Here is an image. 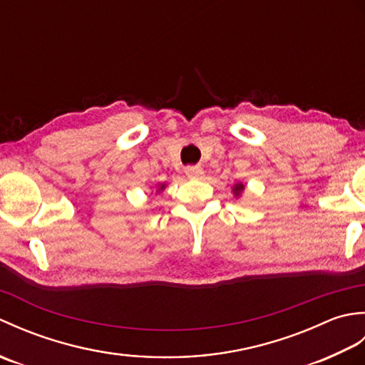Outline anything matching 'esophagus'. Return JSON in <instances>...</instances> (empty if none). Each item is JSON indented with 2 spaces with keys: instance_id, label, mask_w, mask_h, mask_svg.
<instances>
[{
  "instance_id": "34e87169",
  "label": "esophagus",
  "mask_w": 365,
  "mask_h": 365,
  "mask_svg": "<svg viewBox=\"0 0 365 365\" xmlns=\"http://www.w3.org/2000/svg\"><path fill=\"white\" fill-rule=\"evenodd\" d=\"M185 174H187L188 178H199L204 175V169L200 166H188L185 168Z\"/></svg>"
}]
</instances>
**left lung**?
Here are the masks:
<instances>
[{"mask_svg":"<svg viewBox=\"0 0 365 365\" xmlns=\"http://www.w3.org/2000/svg\"><path fill=\"white\" fill-rule=\"evenodd\" d=\"M245 190V185L243 183H237L234 187V195L235 196H240V192H242Z\"/></svg>","mask_w":365,"mask_h":365,"instance_id":"obj_1","label":"left lung"}]
</instances>
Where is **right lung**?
I'll use <instances>...</instances> for the list:
<instances>
[{"instance_id": "obj_1", "label": "right lung", "mask_w": 365, "mask_h": 365, "mask_svg": "<svg viewBox=\"0 0 365 365\" xmlns=\"http://www.w3.org/2000/svg\"><path fill=\"white\" fill-rule=\"evenodd\" d=\"M163 188H165V185H161V187H160V190H163Z\"/></svg>"}]
</instances>
